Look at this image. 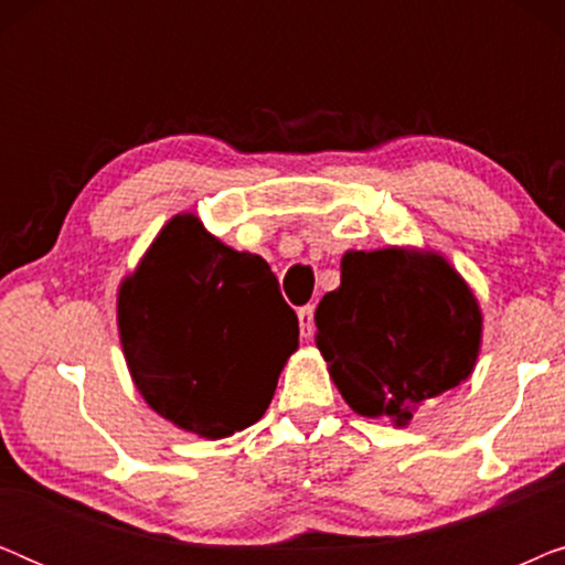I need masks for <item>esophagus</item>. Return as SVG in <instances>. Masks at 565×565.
Listing matches in <instances>:
<instances>
[{
  "label": "esophagus",
  "instance_id": "obj_1",
  "mask_svg": "<svg viewBox=\"0 0 565 565\" xmlns=\"http://www.w3.org/2000/svg\"><path fill=\"white\" fill-rule=\"evenodd\" d=\"M298 323H300V334H303L306 339L313 337L316 331V321H313V306H303L298 311Z\"/></svg>",
  "mask_w": 565,
  "mask_h": 565
}]
</instances>
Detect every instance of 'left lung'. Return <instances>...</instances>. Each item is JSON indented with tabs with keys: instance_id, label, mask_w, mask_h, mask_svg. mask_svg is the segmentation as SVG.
I'll use <instances>...</instances> for the list:
<instances>
[{
	"instance_id": "left-lung-1",
	"label": "left lung",
	"mask_w": 565,
	"mask_h": 565,
	"mask_svg": "<svg viewBox=\"0 0 565 565\" xmlns=\"http://www.w3.org/2000/svg\"><path fill=\"white\" fill-rule=\"evenodd\" d=\"M316 344L354 414L404 429L424 401L476 370L483 313L445 254L422 246L350 249L342 285L316 308Z\"/></svg>"
}]
</instances>
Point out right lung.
<instances>
[{
	"label": "right lung",
	"mask_w": 565,
	"mask_h": 565,
	"mask_svg": "<svg viewBox=\"0 0 565 565\" xmlns=\"http://www.w3.org/2000/svg\"><path fill=\"white\" fill-rule=\"evenodd\" d=\"M118 334L138 393L161 419L226 439L262 419L298 316L259 254L236 252L177 213L118 288Z\"/></svg>",
	"instance_id": "right-lung-1"
}]
</instances>
